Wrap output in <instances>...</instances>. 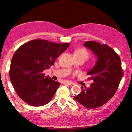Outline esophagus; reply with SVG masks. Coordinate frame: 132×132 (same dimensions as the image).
<instances>
[{
  "instance_id": "1",
  "label": "esophagus",
  "mask_w": 132,
  "mask_h": 132,
  "mask_svg": "<svg viewBox=\"0 0 132 132\" xmlns=\"http://www.w3.org/2000/svg\"><path fill=\"white\" fill-rule=\"evenodd\" d=\"M64 84H68V85H69V86H70V85L73 84V82H70V81H66V82H64Z\"/></svg>"
}]
</instances>
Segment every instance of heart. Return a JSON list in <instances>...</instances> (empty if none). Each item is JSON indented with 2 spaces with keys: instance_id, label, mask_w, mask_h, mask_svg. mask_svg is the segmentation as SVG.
<instances>
[{
  "instance_id": "heart-1",
  "label": "heart",
  "mask_w": 132,
  "mask_h": 132,
  "mask_svg": "<svg viewBox=\"0 0 132 132\" xmlns=\"http://www.w3.org/2000/svg\"><path fill=\"white\" fill-rule=\"evenodd\" d=\"M75 55H78L84 57L87 59L88 57V53L87 51L84 49H80L78 50L75 52Z\"/></svg>"
}]
</instances>
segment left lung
I'll list each match as a JSON object with an SVG mask.
<instances>
[{
  "mask_svg": "<svg viewBox=\"0 0 132 132\" xmlns=\"http://www.w3.org/2000/svg\"><path fill=\"white\" fill-rule=\"evenodd\" d=\"M97 57L95 66L88 71V80L93 83L89 88L81 87L82 91L75 100L88 109L103 105L113 97L123 76L121 61L112 48L106 44L87 41L84 44Z\"/></svg>",
  "mask_w": 132,
  "mask_h": 132,
  "instance_id": "left-lung-1",
  "label": "left lung"
}]
</instances>
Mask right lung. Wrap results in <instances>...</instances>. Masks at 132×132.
<instances>
[{"label":"right lung","instance_id":"right-lung-1","mask_svg":"<svg viewBox=\"0 0 132 132\" xmlns=\"http://www.w3.org/2000/svg\"><path fill=\"white\" fill-rule=\"evenodd\" d=\"M69 46V43L37 39L17 49L11 61L9 76L15 92L23 101L34 106L50 102L61 84L43 71L53 65Z\"/></svg>","mask_w":132,"mask_h":132}]
</instances>
